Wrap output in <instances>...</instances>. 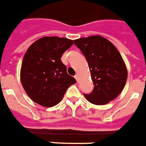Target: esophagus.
Instances as JSON below:
<instances>
[{"label": "esophagus", "instance_id": "esophagus-1", "mask_svg": "<svg viewBox=\"0 0 146 146\" xmlns=\"http://www.w3.org/2000/svg\"><path fill=\"white\" fill-rule=\"evenodd\" d=\"M74 77H75V79H76V80L78 81V79H79V76H78V74H76L75 76H74Z\"/></svg>", "mask_w": 146, "mask_h": 146}]
</instances>
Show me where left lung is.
Instances as JSON below:
<instances>
[{
	"mask_svg": "<svg viewBox=\"0 0 146 146\" xmlns=\"http://www.w3.org/2000/svg\"><path fill=\"white\" fill-rule=\"evenodd\" d=\"M87 59L94 83L92 92L84 95L90 103L103 105L124 89L128 72L122 57L110 41L100 35L74 40Z\"/></svg>",
	"mask_w": 146,
	"mask_h": 146,
	"instance_id": "left-lung-1",
	"label": "left lung"
}]
</instances>
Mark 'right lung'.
Listing matches in <instances>:
<instances>
[{
    "instance_id": "right-lung-1",
    "label": "right lung",
    "mask_w": 146,
    "mask_h": 146,
    "mask_svg": "<svg viewBox=\"0 0 146 146\" xmlns=\"http://www.w3.org/2000/svg\"><path fill=\"white\" fill-rule=\"evenodd\" d=\"M73 40L43 37L35 41L26 51L21 69L23 88L35 103L52 107L59 103L69 87L76 84L61 61Z\"/></svg>"
}]
</instances>
